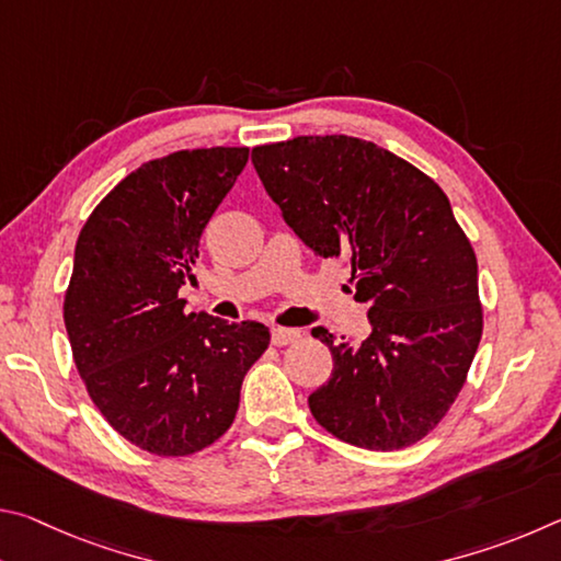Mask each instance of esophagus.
<instances>
[{
    "label": "esophagus",
    "instance_id": "34e87169",
    "mask_svg": "<svg viewBox=\"0 0 561 561\" xmlns=\"http://www.w3.org/2000/svg\"><path fill=\"white\" fill-rule=\"evenodd\" d=\"M301 339V334L297 329H284V327H274L272 329V344L274 346H289V344H297Z\"/></svg>",
    "mask_w": 561,
    "mask_h": 561
}]
</instances>
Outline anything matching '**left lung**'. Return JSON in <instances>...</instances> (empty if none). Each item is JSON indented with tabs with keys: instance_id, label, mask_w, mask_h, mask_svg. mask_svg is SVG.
I'll list each match as a JSON object with an SVG mask.
<instances>
[{
	"instance_id": "8db88e82",
	"label": "left lung",
	"mask_w": 561,
	"mask_h": 561,
	"mask_svg": "<svg viewBox=\"0 0 561 561\" xmlns=\"http://www.w3.org/2000/svg\"><path fill=\"white\" fill-rule=\"evenodd\" d=\"M284 222L319 257H346L371 336L356 348L311 329L334 358L309 396L339 440L401 450L458 398L482 336L478 257L448 195L408 160L351 136H299L252 148Z\"/></svg>"
}]
</instances>
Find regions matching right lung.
Returning <instances> with one entry per match:
<instances>
[{
	"label": "right lung",
	"instance_id": "add662e5",
	"mask_svg": "<svg viewBox=\"0 0 561 561\" xmlns=\"http://www.w3.org/2000/svg\"><path fill=\"white\" fill-rule=\"evenodd\" d=\"M250 148L148 160L111 190L76 242L64 297L73 364L108 425L160 458H183L230 428L244 374L270 346L260 321L185 314L178 289Z\"/></svg>",
	"mask_w": 561,
	"mask_h": 561
}]
</instances>
